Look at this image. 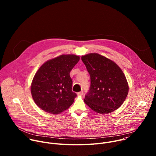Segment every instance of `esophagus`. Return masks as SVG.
Here are the masks:
<instances>
[{"instance_id": "1", "label": "esophagus", "mask_w": 156, "mask_h": 156, "mask_svg": "<svg viewBox=\"0 0 156 156\" xmlns=\"http://www.w3.org/2000/svg\"><path fill=\"white\" fill-rule=\"evenodd\" d=\"M77 94H78V96H82V95L83 94V91H80V92L78 93Z\"/></svg>"}]
</instances>
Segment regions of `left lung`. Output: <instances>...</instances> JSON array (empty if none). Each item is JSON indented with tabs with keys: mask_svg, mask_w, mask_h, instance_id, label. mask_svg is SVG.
I'll return each instance as SVG.
<instances>
[{
	"mask_svg": "<svg viewBox=\"0 0 156 156\" xmlns=\"http://www.w3.org/2000/svg\"><path fill=\"white\" fill-rule=\"evenodd\" d=\"M90 73L91 86L84 101L93 110L107 114L119 108L128 93L126 77L113 61L97 53L81 57Z\"/></svg>",
	"mask_w": 156,
	"mask_h": 156,
	"instance_id": "left-lung-1",
	"label": "left lung"
}]
</instances>
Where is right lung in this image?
Segmentation results:
<instances>
[{
  "label": "right lung",
  "instance_id": "right-lung-1",
  "mask_svg": "<svg viewBox=\"0 0 156 156\" xmlns=\"http://www.w3.org/2000/svg\"><path fill=\"white\" fill-rule=\"evenodd\" d=\"M80 57L61 55L44 63L35 74L31 86L33 99L45 112L57 114L68 109L76 94L72 91L70 72Z\"/></svg>",
  "mask_w": 156,
  "mask_h": 156
}]
</instances>
